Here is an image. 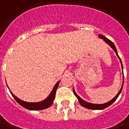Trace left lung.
<instances>
[{"label":"left lung","mask_w":129,"mask_h":129,"mask_svg":"<svg viewBox=\"0 0 129 129\" xmlns=\"http://www.w3.org/2000/svg\"><path fill=\"white\" fill-rule=\"evenodd\" d=\"M99 37L100 38H102V39H103V40L105 41V43H107L108 45L110 46L113 49V50L115 51V53H116V54H117V57L119 58V59L120 62H121V68H122V70H123V65H122V62H121V58H119V55H118L117 51V49H116V47H115V45H114V43H112L111 40H110L108 39L107 38H105L104 36H103V35H101V34H100V35H99ZM123 84H124V83H123ZM123 84H122L121 88L120 89V90H119V91L118 92V93L116 95V96H115L114 99H112L111 101H110L109 102L105 103H103V104H94V103H91L86 102V101H84V100H82V99L80 98V96L77 95V93H75V91L74 89H73V92H74V94H75V96L77 97V99H78V101H79V102H80V105H82V106H83V107H84V108H86L87 109H91V110H103V109H105L106 108L109 107L110 105H112V103L116 101V99H117L118 96H119V94L121 93V90H122V88H123Z\"/></svg>","instance_id":"8db88e82"}]
</instances>
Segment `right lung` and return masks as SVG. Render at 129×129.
<instances>
[{"label":"right lung","mask_w":129,"mask_h":129,"mask_svg":"<svg viewBox=\"0 0 129 129\" xmlns=\"http://www.w3.org/2000/svg\"><path fill=\"white\" fill-rule=\"evenodd\" d=\"M60 82V81H58L57 83L56 84L55 86H54L53 89L50 93V94L49 96L45 99V100H43L40 102H36V103H29V102H26L24 101H21L20 99H19L17 97L14 96V94L10 91L11 93L12 96L14 97V99L16 100V101L21 105L22 107H24L26 109L28 110H44V109L50 107L52 105V103L54 102V100L55 99V95H56V89L58 88V84Z\"/></svg>","instance_id":"right-lung-1"}]
</instances>
